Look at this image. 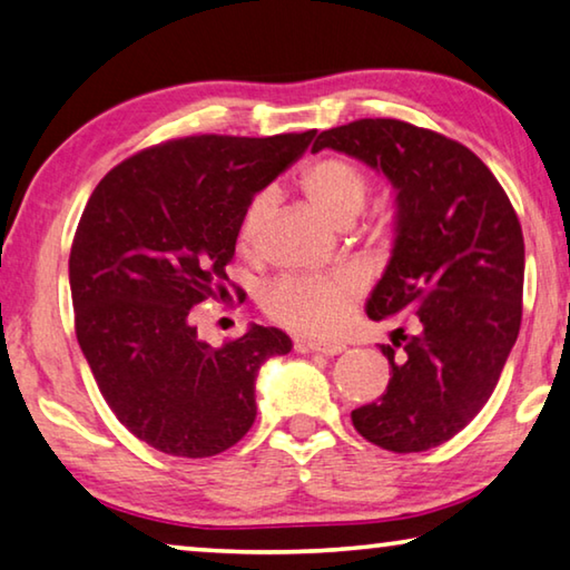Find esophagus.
I'll return each mask as SVG.
<instances>
[{
    "label": "esophagus",
    "instance_id": "esophagus-1",
    "mask_svg": "<svg viewBox=\"0 0 570 570\" xmlns=\"http://www.w3.org/2000/svg\"><path fill=\"white\" fill-rule=\"evenodd\" d=\"M296 350L299 352H320L324 357H334L340 352H345V345H330V342H296Z\"/></svg>",
    "mask_w": 570,
    "mask_h": 570
}]
</instances>
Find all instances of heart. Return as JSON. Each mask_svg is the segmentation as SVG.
Instances as JSON below:
<instances>
[{"mask_svg":"<svg viewBox=\"0 0 570 570\" xmlns=\"http://www.w3.org/2000/svg\"><path fill=\"white\" fill-rule=\"evenodd\" d=\"M306 205L334 228H347L363 213L367 203V177L352 161L330 157L306 167L299 179ZM268 215V197L258 195L248 205L240 223V243L248 246L258 236ZM360 296V284L350 274H334L324 278H282L264 296L266 312L284 327L312 334V337H332L347 322Z\"/></svg>","mask_w":570,"mask_h":570,"instance_id":"b5f03b06","label":"heart"}]
</instances>
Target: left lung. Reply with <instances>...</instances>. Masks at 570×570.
<instances>
[{
  "label": "left lung",
  "instance_id": "left-lung-1",
  "mask_svg": "<svg viewBox=\"0 0 570 570\" xmlns=\"http://www.w3.org/2000/svg\"><path fill=\"white\" fill-rule=\"evenodd\" d=\"M363 161L395 193L393 248L367 296L370 320H399L381 345L391 381L352 411L360 436L411 454L456 436L490 401L522 317L525 240L518 215L464 144L395 119L322 131L312 155Z\"/></svg>",
  "mask_w": 570,
  "mask_h": 570
}]
</instances>
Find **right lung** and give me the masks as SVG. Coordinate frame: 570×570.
<instances>
[{
    "label": "right lung",
    "instance_id": "1",
    "mask_svg": "<svg viewBox=\"0 0 570 570\" xmlns=\"http://www.w3.org/2000/svg\"><path fill=\"white\" fill-rule=\"evenodd\" d=\"M314 134L175 139L121 161L98 183L70 248L76 334L98 391L134 436L203 459L246 436L256 377L292 352L288 334L250 327L210 347L193 306L225 299V266L261 189Z\"/></svg>",
    "mask_w": 570,
    "mask_h": 570
}]
</instances>
